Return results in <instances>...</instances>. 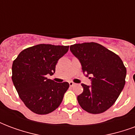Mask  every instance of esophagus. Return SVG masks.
Segmentation results:
<instances>
[{"instance_id": "34e87169", "label": "esophagus", "mask_w": 135, "mask_h": 135, "mask_svg": "<svg viewBox=\"0 0 135 135\" xmlns=\"http://www.w3.org/2000/svg\"><path fill=\"white\" fill-rule=\"evenodd\" d=\"M69 86H70V87H73L74 85H75V83H74L73 82H69Z\"/></svg>"}]
</instances>
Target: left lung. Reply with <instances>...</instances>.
<instances>
[{
	"label": "left lung",
	"instance_id": "8db88e82",
	"mask_svg": "<svg viewBox=\"0 0 135 135\" xmlns=\"http://www.w3.org/2000/svg\"><path fill=\"white\" fill-rule=\"evenodd\" d=\"M79 59L83 73L91 79V85L82 84L83 92L77 96L82 109L100 113L116 102L125 85L127 69L118 55L96 42H85L70 46Z\"/></svg>",
	"mask_w": 135,
	"mask_h": 135
}]
</instances>
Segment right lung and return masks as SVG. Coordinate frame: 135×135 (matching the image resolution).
Segmentation results:
<instances>
[{"instance_id":"add662e5","label":"right lung","mask_w":135,"mask_h":135,"mask_svg":"<svg viewBox=\"0 0 135 135\" xmlns=\"http://www.w3.org/2000/svg\"><path fill=\"white\" fill-rule=\"evenodd\" d=\"M69 46L40 44L23 50L13 62L12 81L19 98L37 114L55 110L69 87L66 82L57 83L47 79Z\"/></svg>"}]
</instances>
